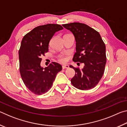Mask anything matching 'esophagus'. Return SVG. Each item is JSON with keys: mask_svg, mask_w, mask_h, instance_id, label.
<instances>
[{"mask_svg": "<svg viewBox=\"0 0 127 127\" xmlns=\"http://www.w3.org/2000/svg\"><path fill=\"white\" fill-rule=\"evenodd\" d=\"M69 65H67V64H65V65H63L62 66V68L63 69H68L69 68Z\"/></svg>", "mask_w": 127, "mask_h": 127, "instance_id": "1", "label": "esophagus"}]
</instances>
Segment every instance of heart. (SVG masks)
I'll list each match as a JSON object with an SVG mask.
<instances>
[{
    "label": "heart",
    "instance_id": "obj_1",
    "mask_svg": "<svg viewBox=\"0 0 127 127\" xmlns=\"http://www.w3.org/2000/svg\"><path fill=\"white\" fill-rule=\"evenodd\" d=\"M59 61L61 62H65L66 61V58L65 57H64V56H60L59 58Z\"/></svg>",
    "mask_w": 127,
    "mask_h": 127
}]
</instances>
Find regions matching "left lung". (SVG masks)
Segmentation results:
<instances>
[{
	"label": "left lung",
	"mask_w": 127,
	"mask_h": 127,
	"mask_svg": "<svg viewBox=\"0 0 127 127\" xmlns=\"http://www.w3.org/2000/svg\"><path fill=\"white\" fill-rule=\"evenodd\" d=\"M63 26L73 34L76 42V53L73 61L83 63V68H73L75 76L71 79L73 86L81 90L93 89L104 74L106 62V48L100 33L84 23L64 24Z\"/></svg>",
	"instance_id": "8db88e82"
}]
</instances>
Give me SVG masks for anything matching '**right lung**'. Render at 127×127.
I'll list each match as a JSON object with an SVG mask.
<instances>
[{
	"label": "right lung",
	"instance_id": "right-lung-1",
	"mask_svg": "<svg viewBox=\"0 0 127 127\" xmlns=\"http://www.w3.org/2000/svg\"><path fill=\"white\" fill-rule=\"evenodd\" d=\"M58 24H48L35 27L26 35L19 50L20 72L28 89L36 95L46 93L52 86L62 66L52 62L48 66L40 65L41 57L49 50V42L56 32L63 30Z\"/></svg>",
	"mask_w": 127,
	"mask_h": 127
}]
</instances>
